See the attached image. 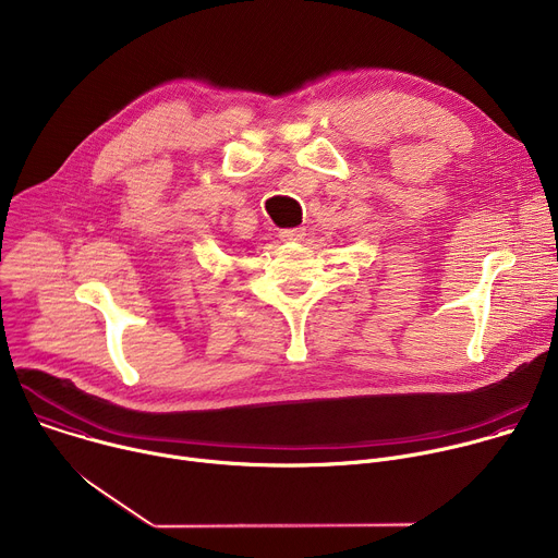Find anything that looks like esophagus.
I'll return each mask as SVG.
<instances>
[{"label":"esophagus","instance_id":"34e87169","mask_svg":"<svg viewBox=\"0 0 558 558\" xmlns=\"http://www.w3.org/2000/svg\"><path fill=\"white\" fill-rule=\"evenodd\" d=\"M280 238L287 243H298L304 238V227H289V229H280Z\"/></svg>","mask_w":558,"mask_h":558}]
</instances>
